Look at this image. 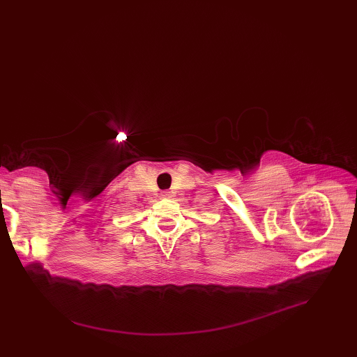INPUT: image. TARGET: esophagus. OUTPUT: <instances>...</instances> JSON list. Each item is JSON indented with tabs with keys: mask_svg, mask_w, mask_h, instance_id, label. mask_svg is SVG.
Segmentation results:
<instances>
[{
	"mask_svg": "<svg viewBox=\"0 0 357 357\" xmlns=\"http://www.w3.org/2000/svg\"><path fill=\"white\" fill-rule=\"evenodd\" d=\"M162 197H163V198H169V197H171V194H169L167 191H163V192H162Z\"/></svg>",
	"mask_w": 357,
	"mask_h": 357,
	"instance_id": "obj_1",
	"label": "esophagus"
}]
</instances>
